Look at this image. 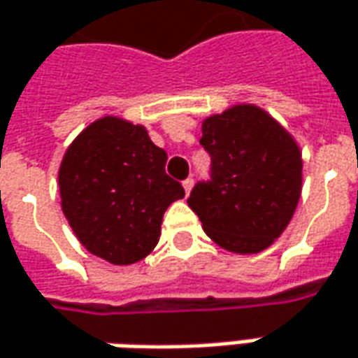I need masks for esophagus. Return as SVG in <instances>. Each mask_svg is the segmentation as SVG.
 Instances as JSON below:
<instances>
[{
    "label": "esophagus",
    "mask_w": 358,
    "mask_h": 358,
    "mask_svg": "<svg viewBox=\"0 0 358 358\" xmlns=\"http://www.w3.org/2000/svg\"><path fill=\"white\" fill-rule=\"evenodd\" d=\"M182 186H184V192H186V194H189V192H192V188H194V180L186 178L184 182H182Z\"/></svg>",
    "instance_id": "34e87169"
}]
</instances>
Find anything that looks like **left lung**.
<instances>
[{
	"label": "left lung",
	"mask_w": 358,
	"mask_h": 358,
	"mask_svg": "<svg viewBox=\"0 0 358 358\" xmlns=\"http://www.w3.org/2000/svg\"><path fill=\"white\" fill-rule=\"evenodd\" d=\"M211 180L198 182L188 206L213 243L255 255L288 227L301 194L298 143L264 109L241 103L201 123Z\"/></svg>",
	"instance_id": "8db88e82"
}]
</instances>
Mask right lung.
I'll list each match as a JSON object with an SVG mask.
<instances>
[{
	"mask_svg": "<svg viewBox=\"0 0 358 358\" xmlns=\"http://www.w3.org/2000/svg\"><path fill=\"white\" fill-rule=\"evenodd\" d=\"M166 152L143 125L101 117L66 148L58 170L62 211L78 241L111 264L145 259L160 239L162 215L184 198L164 170Z\"/></svg>",
	"mask_w": 358,
	"mask_h": 358,
	"instance_id": "add662e5",
	"label": "right lung"
}]
</instances>
